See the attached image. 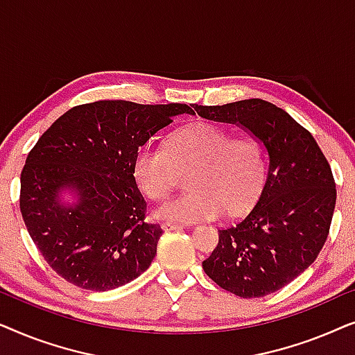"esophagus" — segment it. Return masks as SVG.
I'll return each instance as SVG.
<instances>
[{
  "instance_id": "esophagus-1",
  "label": "esophagus",
  "mask_w": 355,
  "mask_h": 355,
  "mask_svg": "<svg viewBox=\"0 0 355 355\" xmlns=\"http://www.w3.org/2000/svg\"><path fill=\"white\" fill-rule=\"evenodd\" d=\"M162 227L164 231H171V230H182V225H179V223H174V221H163Z\"/></svg>"
}]
</instances>
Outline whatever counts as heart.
<instances>
[{
  "instance_id": "1",
  "label": "heart",
  "mask_w": 355,
  "mask_h": 355,
  "mask_svg": "<svg viewBox=\"0 0 355 355\" xmlns=\"http://www.w3.org/2000/svg\"><path fill=\"white\" fill-rule=\"evenodd\" d=\"M191 192L157 210L162 220H213L227 210L237 215L254 205L266 178L261 144L234 135L220 124L197 121L174 130L164 145L144 144L134 157V176L152 200H164L189 174Z\"/></svg>"
}]
</instances>
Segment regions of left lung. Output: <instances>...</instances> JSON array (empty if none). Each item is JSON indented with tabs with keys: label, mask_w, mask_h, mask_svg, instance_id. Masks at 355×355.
Segmentation results:
<instances>
[{
	"label": "left lung",
	"mask_w": 355,
	"mask_h": 355,
	"mask_svg": "<svg viewBox=\"0 0 355 355\" xmlns=\"http://www.w3.org/2000/svg\"><path fill=\"white\" fill-rule=\"evenodd\" d=\"M192 108L205 119L244 125L268 152L259 200L237 225L218 231V245L202 263L227 293L263 297L304 273L324 245L336 205L331 168L313 135L268 101Z\"/></svg>",
	"instance_id": "left-lung-1"
}]
</instances>
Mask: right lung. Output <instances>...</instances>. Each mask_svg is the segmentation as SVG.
Returning a JSON list of instances; mask_svg holds the SVG:
<instances>
[{"mask_svg": "<svg viewBox=\"0 0 355 355\" xmlns=\"http://www.w3.org/2000/svg\"><path fill=\"white\" fill-rule=\"evenodd\" d=\"M182 113L192 108L125 100L77 105L28 152L21 173L22 220L43 259L67 283L110 291L152 263L163 230L145 221L134 157ZM64 187L80 192L76 207L57 203Z\"/></svg>", "mask_w": 355, "mask_h": 355, "instance_id": "obj_1", "label": "right lung"}]
</instances>
